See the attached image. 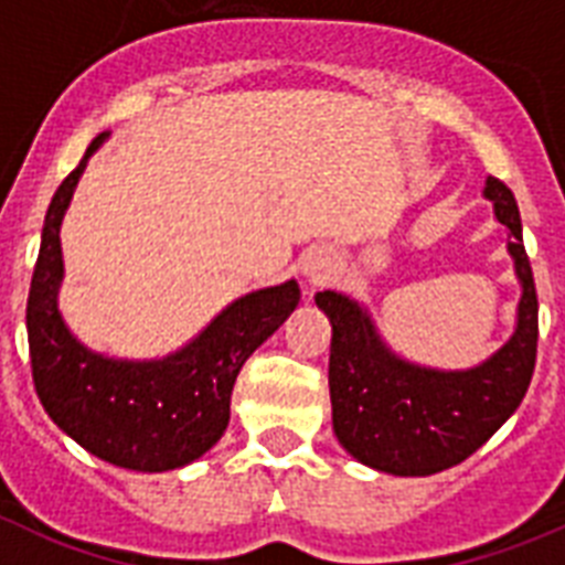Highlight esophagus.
Listing matches in <instances>:
<instances>
[{"instance_id":"esophagus-1","label":"esophagus","mask_w":565,"mask_h":565,"mask_svg":"<svg viewBox=\"0 0 565 565\" xmlns=\"http://www.w3.org/2000/svg\"><path fill=\"white\" fill-rule=\"evenodd\" d=\"M332 268H334V259L329 250H311V254L302 256V263H300L302 279H306V286L311 288L326 282L329 274H332Z\"/></svg>"}]
</instances>
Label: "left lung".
Returning <instances> with one entry per match:
<instances>
[{
	"label": "left lung",
	"mask_w": 565,
	"mask_h": 565,
	"mask_svg": "<svg viewBox=\"0 0 565 565\" xmlns=\"http://www.w3.org/2000/svg\"><path fill=\"white\" fill-rule=\"evenodd\" d=\"M482 195L508 227L516 302L511 338L468 370L422 366L386 347L370 309L343 291H317L332 323V427L352 459L393 477H430L477 454L520 407L537 358V291L514 193L488 175Z\"/></svg>",
	"instance_id": "left-lung-1"
}]
</instances>
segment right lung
Here are the masks:
<instances>
[{
    "mask_svg": "<svg viewBox=\"0 0 565 565\" xmlns=\"http://www.w3.org/2000/svg\"><path fill=\"white\" fill-rule=\"evenodd\" d=\"M106 138L109 132H100L88 143L45 213L25 311L31 370L42 407L65 436L115 468L164 473L202 459L222 439L242 363L297 309L300 286L286 279L242 294L164 358H109L81 343L57 302L65 274L60 225L88 158Z\"/></svg>",
    "mask_w": 565,
    "mask_h": 565,
    "instance_id": "1",
    "label": "right lung"
}]
</instances>
